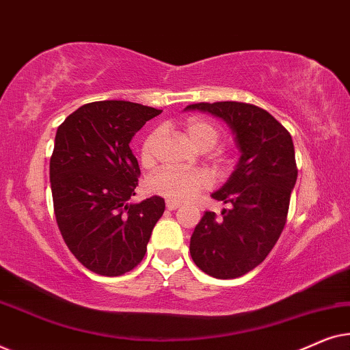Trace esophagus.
<instances>
[{"label": "esophagus", "mask_w": 350, "mask_h": 350, "mask_svg": "<svg viewBox=\"0 0 350 350\" xmlns=\"http://www.w3.org/2000/svg\"><path fill=\"white\" fill-rule=\"evenodd\" d=\"M165 207L169 208V210H176V208L181 207V204L180 202H175V200H167Z\"/></svg>", "instance_id": "obj_1"}]
</instances>
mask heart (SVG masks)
<instances>
[{
  "label": "heart",
  "instance_id": "b5f03b06",
  "mask_svg": "<svg viewBox=\"0 0 350 350\" xmlns=\"http://www.w3.org/2000/svg\"><path fill=\"white\" fill-rule=\"evenodd\" d=\"M186 133L189 140L199 150H210L219 140V131L213 122L202 118H189L185 124ZM162 137L161 129H156L148 133L142 145V159L151 162L156 156L157 145ZM210 186V176L202 170H180V169H164L154 174L148 181V188L151 193L162 198L183 202L193 199L196 194L202 193Z\"/></svg>",
  "mask_w": 350,
  "mask_h": 350
}]
</instances>
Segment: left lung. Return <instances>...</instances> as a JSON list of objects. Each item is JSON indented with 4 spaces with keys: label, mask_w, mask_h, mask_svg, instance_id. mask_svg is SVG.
<instances>
[{
    "label": "left lung",
    "mask_w": 350,
    "mask_h": 350,
    "mask_svg": "<svg viewBox=\"0 0 350 350\" xmlns=\"http://www.w3.org/2000/svg\"><path fill=\"white\" fill-rule=\"evenodd\" d=\"M185 109L221 118L241 151L229 180L212 194L231 208H223L221 217L205 212L189 242L200 271L236 279L261 265L284 231L298 178L293 140L272 114L250 103L202 102Z\"/></svg>",
    "instance_id": "1"
}]
</instances>
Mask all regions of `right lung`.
<instances>
[{
	"label": "right lung",
	"mask_w": 350,
	"mask_h": 350,
	"mask_svg": "<svg viewBox=\"0 0 350 350\" xmlns=\"http://www.w3.org/2000/svg\"><path fill=\"white\" fill-rule=\"evenodd\" d=\"M162 109L124 100L83 105L55 133L49 175L62 237L81 265L116 277L143 260L165 210L159 196L131 204L140 167L132 137Z\"/></svg>",
	"instance_id": "right-lung-1"
}]
</instances>
